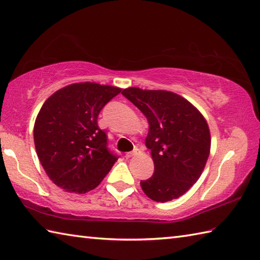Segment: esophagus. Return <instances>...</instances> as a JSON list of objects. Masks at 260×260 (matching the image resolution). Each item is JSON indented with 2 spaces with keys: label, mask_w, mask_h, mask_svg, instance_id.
Segmentation results:
<instances>
[{
  "label": "esophagus",
  "mask_w": 260,
  "mask_h": 260,
  "mask_svg": "<svg viewBox=\"0 0 260 260\" xmlns=\"http://www.w3.org/2000/svg\"><path fill=\"white\" fill-rule=\"evenodd\" d=\"M140 153V150L139 148H135V150L133 151V152H128V153H126V155H125V157L126 158H131V157H133V156H136L137 154Z\"/></svg>",
  "instance_id": "1"
}]
</instances>
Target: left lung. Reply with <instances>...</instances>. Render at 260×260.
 Listing matches in <instances>:
<instances>
[{"label":"left lung","instance_id":"1","mask_svg":"<svg viewBox=\"0 0 260 260\" xmlns=\"http://www.w3.org/2000/svg\"><path fill=\"white\" fill-rule=\"evenodd\" d=\"M121 93L144 114L150 126L145 145L151 150L154 174L141 181L143 191L156 202L183 196L208 161L211 137L207 120L178 93L137 87Z\"/></svg>","mask_w":260,"mask_h":260}]
</instances>
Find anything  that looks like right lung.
Listing matches in <instances>:
<instances>
[{
    "label": "right lung",
    "instance_id": "right-lung-1",
    "mask_svg": "<svg viewBox=\"0 0 260 260\" xmlns=\"http://www.w3.org/2000/svg\"><path fill=\"white\" fill-rule=\"evenodd\" d=\"M120 91L78 82L59 89L42 105L33 128L35 145L42 168L57 186L79 194L93 190L117 161L97 119Z\"/></svg>",
    "mask_w": 260,
    "mask_h": 260
}]
</instances>
